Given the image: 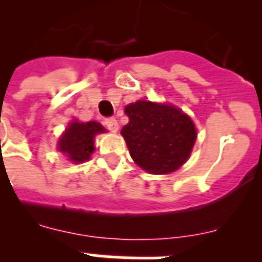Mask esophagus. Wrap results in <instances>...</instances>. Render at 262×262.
<instances>
[{
	"mask_svg": "<svg viewBox=\"0 0 262 262\" xmlns=\"http://www.w3.org/2000/svg\"><path fill=\"white\" fill-rule=\"evenodd\" d=\"M104 125H106L107 129H108L110 132H113V133L118 132V129H119V125L115 118H107L106 121H104Z\"/></svg>",
	"mask_w": 262,
	"mask_h": 262,
	"instance_id": "esophagus-1",
	"label": "esophagus"
}]
</instances>
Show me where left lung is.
Returning <instances> with one entry per match:
<instances>
[{
  "instance_id": "1",
  "label": "left lung",
  "mask_w": 262,
  "mask_h": 262,
  "mask_svg": "<svg viewBox=\"0 0 262 262\" xmlns=\"http://www.w3.org/2000/svg\"><path fill=\"white\" fill-rule=\"evenodd\" d=\"M129 123L121 130L132 159L151 174L178 170L191 154L197 132L189 115L172 104L137 100L125 107Z\"/></svg>"
}]
</instances>
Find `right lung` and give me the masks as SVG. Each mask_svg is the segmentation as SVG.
I'll return each mask as SVG.
<instances>
[{
	"label": "right lung",
	"mask_w": 262,
	"mask_h": 262,
	"mask_svg": "<svg viewBox=\"0 0 262 262\" xmlns=\"http://www.w3.org/2000/svg\"><path fill=\"white\" fill-rule=\"evenodd\" d=\"M104 132L106 129L96 121H72L59 139L58 151L67 155L73 163L87 162L95 151V136Z\"/></svg>",
	"instance_id": "1"
}]
</instances>
